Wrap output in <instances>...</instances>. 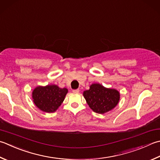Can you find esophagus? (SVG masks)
Here are the masks:
<instances>
[{
    "instance_id": "34e87169",
    "label": "esophagus",
    "mask_w": 160,
    "mask_h": 160,
    "mask_svg": "<svg viewBox=\"0 0 160 160\" xmlns=\"http://www.w3.org/2000/svg\"><path fill=\"white\" fill-rule=\"evenodd\" d=\"M72 92H73V93H79V92H80V90L79 89H73V91H72Z\"/></svg>"
}]
</instances>
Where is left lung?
Segmentation results:
<instances>
[{
    "label": "left lung",
    "instance_id": "8db88e82",
    "mask_svg": "<svg viewBox=\"0 0 160 160\" xmlns=\"http://www.w3.org/2000/svg\"><path fill=\"white\" fill-rule=\"evenodd\" d=\"M83 96L93 112L104 114L114 108L119 101L120 93L117 90L108 89L100 84H93Z\"/></svg>",
    "mask_w": 160,
    "mask_h": 160
}]
</instances>
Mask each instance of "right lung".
<instances>
[{
  "label": "right lung",
  "mask_w": 160,
  "mask_h": 160,
  "mask_svg": "<svg viewBox=\"0 0 160 160\" xmlns=\"http://www.w3.org/2000/svg\"><path fill=\"white\" fill-rule=\"evenodd\" d=\"M68 92L66 88H59L57 85L39 86L34 89L32 98L34 104L42 111L54 112L61 105Z\"/></svg>",
  "instance_id": "right-lung-1"
}]
</instances>
